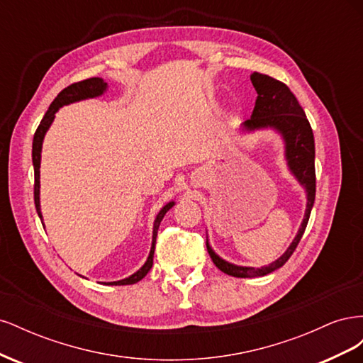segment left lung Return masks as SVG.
Wrapping results in <instances>:
<instances>
[{
  "label": "left lung",
  "mask_w": 363,
  "mask_h": 363,
  "mask_svg": "<svg viewBox=\"0 0 363 363\" xmlns=\"http://www.w3.org/2000/svg\"><path fill=\"white\" fill-rule=\"evenodd\" d=\"M250 79L257 92V98L251 118L242 124V131H248L250 133V131L263 128H272L277 131L284 142V159H286L288 168L296 182L304 188L307 204L301 227L294 238L292 244L276 262L269 263L268 267L251 268L235 265V263H230L219 257L212 247L208 245V240H206L207 251L216 268L221 269L224 274H228V276L244 279L267 276V274L279 269L288 262L296 245H298L300 239L303 238L307 223H309L316 189L315 139L312 127L306 118L303 107L296 101L295 95L284 83L260 72H252Z\"/></svg>",
  "instance_id": "8db88e82"
}]
</instances>
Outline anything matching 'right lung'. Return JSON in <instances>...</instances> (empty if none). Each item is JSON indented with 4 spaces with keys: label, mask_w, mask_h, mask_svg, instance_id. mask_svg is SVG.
<instances>
[{
    "label": "right lung",
    "mask_w": 363,
    "mask_h": 363,
    "mask_svg": "<svg viewBox=\"0 0 363 363\" xmlns=\"http://www.w3.org/2000/svg\"><path fill=\"white\" fill-rule=\"evenodd\" d=\"M107 91V83L100 79V77H92V79H87L79 83H74L68 87H65V89L54 98V101L51 103V106L48 107V111L45 113V116L42 118L40 124L36 130L35 138H33V151H31V157H33V167H35V204H36V211L39 218L42 219V212H40V152H42V142L43 138H45V133L48 131V128L51 127L54 116H56L57 111L60 107L71 104V103H77V101H82V100H87V98H96L103 95ZM174 201H169L167 206H163L160 208V212L157 213L156 219H155V227H152V242H151V250H150V255L147 262L142 265L140 269H138L135 274H131L130 277L123 279V280H118V281H108L104 284H111V286H121V284H133L138 283L139 280L144 279L148 271L152 267V257H155V248H156V238H157V230L160 225V221L163 219L164 213H167L169 208L174 206ZM43 225V223H42Z\"/></svg>",
    "instance_id": "obj_1"
}]
</instances>
